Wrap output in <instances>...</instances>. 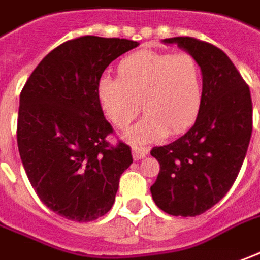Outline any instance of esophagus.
I'll return each mask as SVG.
<instances>
[{
  "label": "esophagus",
  "instance_id": "34e87169",
  "mask_svg": "<svg viewBox=\"0 0 260 260\" xmlns=\"http://www.w3.org/2000/svg\"><path fill=\"white\" fill-rule=\"evenodd\" d=\"M133 158L134 160H141L148 154V147H140V146H134L133 148Z\"/></svg>",
  "mask_w": 260,
  "mask_h": 260
}]
</instances>
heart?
<instances>
[{"label":"heart","instance_id":"obj_1","mask_svg":"<svg viewBox=\"0 0 260 260\" xmlns=\"http://www.w3.org/2000/svg\"><path fill=\"white\" fill-rule=\"evenodd\" d=\"M117 79L98 83L100 106L117 128H126L141 110L147 113L128 132L134 141L184 133L204 106L205 78L200 60L189 52L137 51L116 66Z\"/></svg>","mask_w":260,"mask_h":260}]
</instances>
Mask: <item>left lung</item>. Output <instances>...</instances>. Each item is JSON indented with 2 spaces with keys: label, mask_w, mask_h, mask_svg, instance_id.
<instances>
[{
  "label": "left lung",
  "mask_w": 260,
  "mask_h": 260,
  "mask_svg": "<svg viewBox=\"0 0 260 260\" xmlns=\"http://www.w3.org/2000/svg\"><path fill=\"white\" fill-rule=\"evenodd\" d=\"M200 60L204 106L187 133L153 147L160 173L150 191L155 205L174 216H195L222 200L242 167L252 134L249 86L215 45L191 37L164 39Z\"/></svg>",
  "instance_id": "8db88e82"
}]
</instances>
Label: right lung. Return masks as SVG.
Instances as JSON below:
<instances>
[{
  "mask_svg": "<svg viewBox=\"0 0 260 260\" xmlns=\"http://www.w3.org/2000/svg\"><path fill=\"white\" fill-rule=\"evenodd\" d=\"M136 41L93 35L66 41L34 69L19 96L17 141L25 173L48 208L76 222L107 214L120 175L133 162L123 141L110 144L98 83Z\"/></svg>",
  "mask_w": 260,
  "mask_h": 260,
  "instance_id": "obj_1",
  "label": "right lung"
}]
</instances>
